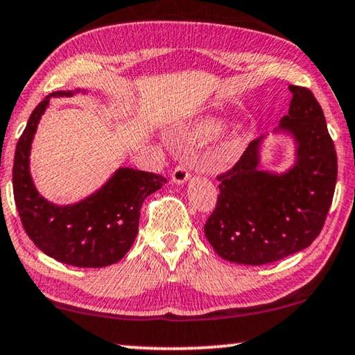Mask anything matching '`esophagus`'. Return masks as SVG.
Returning a JSON list of instances; mask_svg holds the SVG:
<instances>
[{"mask_svg":"<svg viewBox=\"0 0 355 355\" xmlns=\"http://www.w3.org/2000/svg\"><path fill=\"white\" fill-rule=\"evenodd\" d=\"M189 175H191V172L188 171V167L184 166V164H178V166L172 171V180L177 184H182V183L187 182Z\"/></svg>","mask_w":355,"mask_h":355,"instance_id":"1","label":"esophagus"}]
</instances>
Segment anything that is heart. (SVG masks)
Returning <instances> with one entry per match:
<instances>
[{"instance_id": "1", "label": "heart", "mask_w": 355, "mask_h": 355, "mask_svg": "<svg viewBox=\"0 0 355 355\" xmlns=\"http://www.w3.org/2000/svg\"><path fill=\"white\" fill-rule=\"evenodd\" d=\"M223 125L225 123L218 118H205L193 124L188 130H184L183 139L189 141V144H205V141L215 139V137L223 130ZM242 137H244V127H236L234 132H232L230 137L228 145H226L228 153H236L242 141Z\"/></svg>"}]
</instances>
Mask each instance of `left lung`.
Masks as SVG:
<instances>
[{
	"label": "left lung",
	"instance_id": "8db88e82",
	"mask_svg": "<svg viewBox=\"0 0 355 355\" xmlns=\"http://www.w3.org/2000/svg\"><path fill=\"white\" fill-rule=\"evenodd\" d=\"M288 114L280 127L292 132L298 161L284 175L258 171V144L220 173V194L204 232L221 258L260 266L309 247L325 225L338 175L335 144L313 92L290 86Z\"/></svg>",
	"mask_w": 355,
	"mask_h": 355
}]
</instances>
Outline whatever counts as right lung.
<instances>
[{"label": "right lung", "instance_id": "right-lung-1", "mask_svg": "<svg viewBox=\"0 0 355 355\" xmlns=\"http://www.w3.org/2000/svg\"><path fill=\"white\" fill-rule=\"evenodd\" d=\"M63 95L71 92H52L38 103L17 141L12 167L15 207L25 232L46 255L70 266L103 268L129 252L139 232L141 204L166 178L124 167L100 191L75 205L59 207L42 199L30 177V146L49 98Z\"/></svg>", "mask_w": 355, "mask_h": 355}]
</instances>
